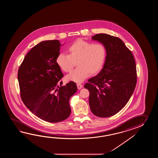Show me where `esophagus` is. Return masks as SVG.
<instances>
[{"mask_svg": "<svg viewBox=\"0 0 158 158\" xmlns=\"http://www.w3.org/2000/svg\"><path fill=\"white\" fill-rule=\"evenodd\" d=\"M77 86L78 89H82V85L80 84H77Z\"/></svg>", "mask_w": 158, "mask_h": 158, "instance_id": "34e87169", "label": "esophagus"}]
</instances>
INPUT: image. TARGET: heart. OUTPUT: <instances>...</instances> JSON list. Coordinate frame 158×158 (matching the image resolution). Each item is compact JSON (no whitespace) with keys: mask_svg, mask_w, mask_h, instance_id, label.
Here are the masks:
<instances>
[{"mask_svg":"<svg viewBox=\"0 0 158 158\" xmlns=\"http://www.w3.org/2000/svg\"><path fill=\"white\" fill-rule=\"evenodd\" d=\"M68 54L59 53L56 57L57 65L64 72H69L76 65L77 67L67 76L66 79L81 82L89 76L101 71L106 60V47L100 43L93 44L79 39L68 48Z\"/></svg>","mask_w":158,"mask_h":158,"instance_id":"b5f03b06","label":"heart"}]
</instances>
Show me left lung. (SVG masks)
Returning a JSON list of instances; mask_svg holds the SVG:
<instances>
[{"label":"left lung","mask_w":158,"mask_h":158,"mask_svg":"<svg viewBox=\"0 0 158 158\" xmlns=\"http://www.w3.org/2000/svg\"><path fill=\"white\" fill-rule=\"evenodd\" d=\"M104 45L107 56L102 71L84 87L89 91V105L93 114L108 118L124 107L137 84V70L131 51L118 37L98 34L91 37Z\"/></svg>","instance_id":"left-lung-1"}]
</instances>
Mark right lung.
Wrapping results in <instances>:
<instances>
[{
  "label": "right lung",
  "mask_w": 158,
  "mask_h": 158,
  "mask_svg": "<svg viewBox=\"0 0 158 158\" xmlns=\"http://www.w3.org/2000/svg\"><path fill=\"white\" fill-rule=\"evenodd\" d=\"M61 46L58 40L35 45L24 57L17 74L25 106L38 118L50 123L63 121L69 116V99L77 90L73 81L61 85L64 76L56 62Z\"/></svg>",
  "instance_id": "obj_1"
}]
</instances>
